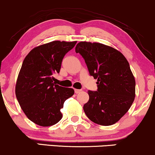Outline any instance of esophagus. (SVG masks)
Segmentation results:
<instances>
[{
    "label": "esophagus",
    "mask_w": 155,
    "mask_h": 155,
    "mask_svg": "<svg viewBox=\"0 0 155 155\" xmlns=\"http://www.w3.org/2000/svg\"><path fill=\"white\" fill-rule=\"evenodd\" d=\"M81 91V90H79V89H74V92H75V93H79Z\"/></svg>",
    "instance_id": "obj_1"
}]
</instances>
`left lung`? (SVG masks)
I'll use <instances>...</instances> for the list:
<instances>
[{
  "instance_id": "left-lung-1",
  "label": "left lung",
  "mask_w": 155,
  "mask_h": 155,
  "mask_svg": "<svg viewBox=\"0 0 155 155\" xmlns=\"http://www.w3.org/2000/svg\"><path fill=\"white\" fill-rule=\"evenodd\" d=\"M85 60L90 74L97 79V91L87 92L84 111L101 125L115 124L127 113L136 96V81L125 57L114 48L81 41L75 48Z\"/></svg>"
}]
</instances>
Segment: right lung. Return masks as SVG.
<instances>
[{"instance_id":"right-lung-1","label":"right lung","mask_w":155,"mask_h":155,"mask_svg":"<svg viewBox=\"0 0 155 155\" xmlns=\"http://www.w3.org/2000/svg\"><path fill=\"white\" fill-rule=\"evenodd\" d=\"M76 41H54L33 48L25 57L19 71L15 94L20 107L30 120L42 127L58 123L63 117L60 109L74 94L73 88L55 84L63 59Z\"/></svg>"}]
</instances>
